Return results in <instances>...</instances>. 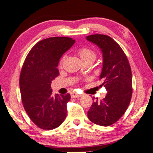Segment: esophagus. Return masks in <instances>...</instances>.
<instances>
[{
    "instance_id": "esophagus-1",
    "label": "esophagus",
    "mask_w": 153,
    "mask_h": 153,
    "mask_svg": "<svg viewBox=\"0 0 153 153\" xmlns=\"http://www.w3.org/2000/svg\"><path fill=\"white\" fill-rule=\"evenodd\" d=\"M81 97V95L78 94L77 93H75V92H73V93L71 94L72 98H78V97Z\"/></svg>"
}]
</instances>
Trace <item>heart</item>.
Instances as JSON below:
<instances>
[{
    "label": "heart",
    "instance_id": "1",
    "mask_svg": "<svg viewBox=\"0 0 153 153\" xmlns=\"http://www.w3.org/2000/svg\"><path fill=\"white\" fill-rule=\"evenodd\" d=\"M78 54L80 56V58L81 59L83 63L86 62H93L96 59V57H97L96 52L93 49H91V48H86V47L80 48L78 51ZM64 59H65V57H62L60 59L59 64V68L62 67Z\"/></svg>",
    "mask_w": 153,
    "mask_h": 153
}]
</instances>
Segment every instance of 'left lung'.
<instances>
[{
  "instance_id": "obj_1",
  "label": "left lung",
  "mask_w": 153,
  "mask_h": 153,
  "mask_svg": "<svg viewBox=\"0 0 153 153\" xmlns=\"http://www.w3.org/2000/svg\"><path fill=\"white\" fill-rule=\"evenodd\" d=\"M103 53V68L100 79L107 93L100 101L93 102L88 117L92 123L102 126L112 125L126 111L132 96L131 69L121 47L111 37L95 34L86 37ZM94 100V98H93Z\"/></svg>"
}]
</instances>
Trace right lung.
<instances>
[{"label":"right lung","instance_id":"obj_1","mask_svg":"<svg viewBox=\"0 0 153 153\" xmlns=\"http://www.w3.org/2000/svg\"><path fill=\"white\" fill-rule=\"evenodd\" d=\"M75 42L68 37L42 40L31 48L22 68L19 88L23 106L32 121L43 130L57 128L66 118L70 94L53 96L51 83L59 76L60 58Z\"/></svg>","mask_w":153,"mask_h":153}]
</instances>
